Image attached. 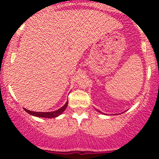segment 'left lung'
Masks as SVG:
<instances>
[{"label":"left lung","instance_id":"1","mask_svg":"<svg viewBox=\"0 0 159 159\" xmlns=\"http://www.w3.org/2000/svg\"><path fill=\"white\" fill-rule=\"evenodd\" d=\"M99 112H101V111H99Z\"/></svg>","mask_w":159,"mask_h":159}]
</instances>
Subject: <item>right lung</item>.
I'll list each match as a JSON object with an SVG mask.
<instances>
[{"label":"right lung","mask_w":159,"mask_h":159,"mask_svg":"<svg viewBox=\"0 0 159 159\" xmlns=\"http://www.w3.org/2000/svg\"><path fill=\"white\" fill-rule=\"evenodd\" d=\"M68 102H67L65 103V105L64 106H62L61 108H59L58 110L55 111H50V112H37V111H32L28 110L26 108H24L25 111L28 112V114L30 115H34V116H36V117H40V118H56L57 117L58 115H60L62 112L64 111L65 109H66L67 106H68Z\"/></svg>","instance_id":"1"}]
</instances>
